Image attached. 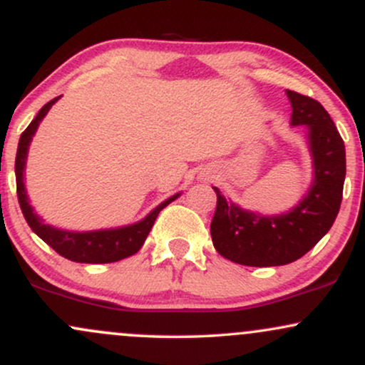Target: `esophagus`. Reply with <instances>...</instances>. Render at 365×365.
<instances>
[{"mask_svg": "<svg viewBox=\"0 0 365 365\" xmlns=\"http://www.w3.org/2000/svg\"><path fill=\"white\" fill-rule=\"evenodd\" d=\"M204 177H206V180H209V175H204Z\"/></svg>", "mask_w": 365, "mask_h": 365, "instance_id": "34e87169", "label": "esophagus"}]
</instances>
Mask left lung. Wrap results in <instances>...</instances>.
<instances>
[{"mask_svg":"<svg viewBox=\"0 0 365 365\" xmlns=\"http://www.w3.org/2000/svg\"><path fill=\"white\" fill-rule=\"evenodd\" d=\"M292 103V127L305 125L312 156V183L290 211L264 216L237 206L215 188L216 212L211 221L215 249L225 259L244 266L290 264L321 240L340 211L346 163L345 144L321 103L287 91Z\"/></svg>","mask_w":365,"mask_h":365,"instance_id":"left-lung-1","label":"left lung"}]
</instances>
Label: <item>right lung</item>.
I'll return each instance as SVG.
<instances>
[{"mask_svg":"<svg viewBox=\"0 0 365 365\" xmlns=\"http://www.w3.org/2000/svg\"><path fill=\"white\" fill-rule=\"evenodd\" d=\"M61 96L54 98L53 101L44 104L37 116L31 121L24 133L20 135L19 149H16L15 158V177H16V195H19V204L22 209L25 221L32 228V232L37 237L43 238L51 249L56 250L63 257L70 259L73 262H86V264H106L116 262L121 259L130 257L135 252H139L142 244L148 238L150 228H153L154 221L161 209H165L170 202L178 199L180 194L171 195L165 202L154 207L144 220L137 221L133 225L120 226V228H106V230H92V232H70V230L54 228L51 225H46L41 216H37L34 207L31 206L25 190V163H27L29 145H31L32 137L37 132V127L48 115L54 103L60 99Z\"/></svg>","mask_w":365,"mask_h":365,"instance_id":"right-lung-1","label":"right lung"}]
</instances>
